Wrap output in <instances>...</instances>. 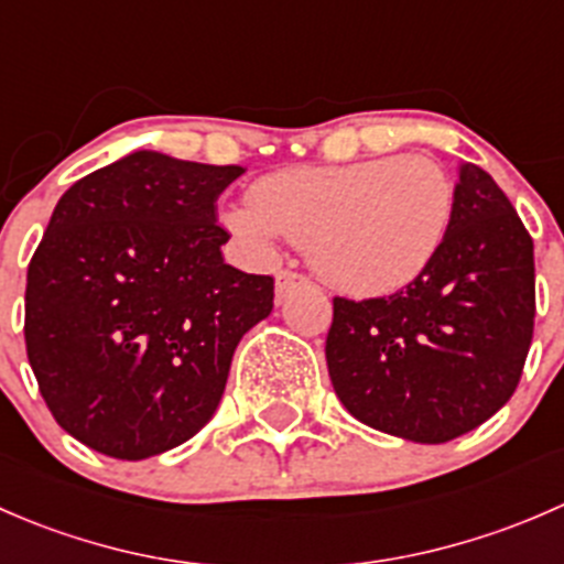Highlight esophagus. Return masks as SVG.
Returning <instances> with one entry per match:
<instances>
[{
	"label": "esophagus",
	"instance_id": "esophagus-1",
	"mask_svg": "<svg viewBox=\"0 0 564 564\" xmlns=\"http://www.w3.org/2000/svg\"><path fill=\"white\" fill-rule=\"evenodd\" d=\"M308 283H311L308 278L300 275V272H294V270H281V272H278V278H275V292H278V297H283V294L294 292V289L308 286Z\"/></svg>",
	"mask_w": 564,
	"mask_h": 564
}]
</instances>
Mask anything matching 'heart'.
<instances>
[{"instance_id":"heart-1","label":"heart","mask_w":564,"mask_h":564,"mask_svg":"<svg viewBox=\"0 0 564 564\" xmlns=\"http://www.w3.org/2000/svg\"><path fill=\"white\" fill-rule=\"evenodd\" d=\"M453 202L451 176L434 161L390 155L264 174L248 202L224 209V226L256 253L292 237L324 283L384 297L431 270L451 235Z\"/></svg>"}]
</instances>
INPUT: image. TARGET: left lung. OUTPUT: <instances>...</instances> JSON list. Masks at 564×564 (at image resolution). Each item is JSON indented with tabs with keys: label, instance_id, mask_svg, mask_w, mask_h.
<instances>
[{
	"label": "left lung",
	"instance_id": "1",
	"mask_svg": "<svg viewBox=\"0 0 564 564\" xmlns=\"http://www.w3.org/2000/svg\"><path fill=\"white\" fill-rule=\"evenodd\" d=\"M453 198L431 270L390 297H335L324 346L349 414L423 445L510 401L534 329V248L510 198L475 163H460Z\"/></svg>",
	"mask_w": 564,
	"mask_h": 564
}]
</instances>
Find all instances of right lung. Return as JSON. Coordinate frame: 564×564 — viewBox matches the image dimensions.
Listing matches in <instances>:
<instances>
[{
    "mask_svg": "<svg viewBox=\"0 0 564 564\" xmlns=\"http://www.w3.org/2000/svg\"><path fill=\"white\" fill-rule=\"evenodd\" d=\"M246 169L139 150L56 202L26 272V357L56 423L122 460L209 423L275 281L226 264L220 193Z\"/></svg>",
    "mask_w": 564,
    "mask_h": 564,
    "instance_id": "add662e5",
    "label": "right lung"
}]
</instances>
